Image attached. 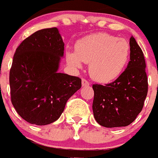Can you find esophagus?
Segmentation results:
<instances>
[{
    "label": "esophagus",
    "instance_id": "1",
    "mask_svg": "<svg viewBox=\"0 0 158 158\" xmlns=\"http://www.w3.org/2000/svg\"><path fill=\"white\" fill-rule=\"evenodd\" d=\"M81 81H82V86H83V87H86V86L89 85V82L86 80V79H85V78H82Z\"/></svg>",
    "mask_w": 158,
    "mask_h": 158
}]
</instances>
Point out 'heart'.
I'll return each mask as SVG.
<instances>
[{"instance_id": "1", "label": "heart", "mask_w": 158, "mask_h": 158, "mask_svg": "<svg viewBox=\"0 0 158 158\" xmlns=\"http://www.w3.org/2000/svg\"><path fill=\"white\" fill-rule=\"evenodd\" d=\"M129 55L130 45L125 39L100 33L78 40L75 52H66V59L77 69L81 67V61L89 63V71L94 80L109 82L123 72Z\"/></svg>"}]
</instances>
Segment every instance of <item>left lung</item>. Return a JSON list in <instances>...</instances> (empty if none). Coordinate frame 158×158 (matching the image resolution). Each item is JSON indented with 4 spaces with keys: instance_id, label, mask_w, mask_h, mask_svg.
Wrapping results in <instances>:
<instances>
[{
    "instance_id": "obj_1",
    "label": "left lung",
    "mask_w": 158,
    "mask_h": 158,
    "mask_svg": "<svg viewBox=\"0 0 158 158\" xmlns=\"http://www.w3.org/2000/svg\"><path fill=\"white\" fill-rule=\"evenodd\" d=\"M130 60L114 81L93 85V111L99 125L106 128L130 125L141 113L148 93L143 52L134 37L129 39Z\"/></svg>"
}]
</instances>
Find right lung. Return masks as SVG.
Masks as SVG:
<instances>
[{
    "label": "right lung",
    "instance_id": "1",
    "mask_svg": "<svg viewBox=\"0 0 158 158\" xmlns=\"http://www.w3.org/2000/svg\"><path fill=\"white\" fill-rule=\"evenodd\" d=\"M64 45L54 27L35 32L16 49L9 72L11 102L29 123L54 122L81 87V78L57 72Z\"/></svg>",
    "mask_w": 158,
    "mask_h": 158
}]
</instances>
